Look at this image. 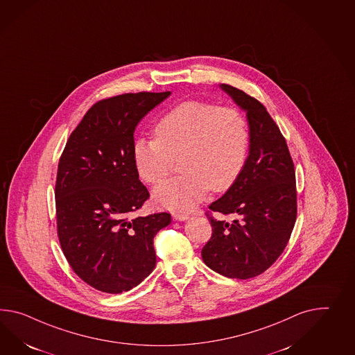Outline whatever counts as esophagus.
<instances>
[{"label": "esophagus", "mask_w": 355, "mask_h": 355, "mask_svg": "<svg viewBox=\"0 0 355 355\" xmlns=\"http://www.w3.org/2000/svg\"><path fill=\"white\" fill-rule=\"evenodd\" d=\"M173 218L175 220H179V221H184V220H188L189 215L188 214H180V212H175L173 215Z\"/></svg>", "instance_id": "1"}]
</instances>
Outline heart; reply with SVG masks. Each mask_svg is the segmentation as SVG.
I'll return each mask as SVG.
<instances>
[{"instance_id":"obj_1","label":"heart","mask_w":355,"mask_h":355,"mask_svg":"<svg viewBox=\"0 0 355 355\" xmlns=\"http://www.w3.org/2000/svg\"><path fill=\"white\" fill-rule=\"evenodd\" d=\"M155 139H137L132 159L139 178L159 184L180 161L182 176L153 191L155 205L188 212L209 191H229L245 170L250 131L236 108H220L205 101H185L164 114L155 128Z\"/></svg>"}]
</instances>
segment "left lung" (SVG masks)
Returning a JSON list of instances; mask_svg holds the SVG:
<instances>
[{
	"label": "left lung",
	"instance_id": "1",
	"mask_svg": "<svg viewBox=\"0 0 355 355\" xmlns=\"http://www.w3.org/2000/svg\"><path fill=\"white\" fill-rule=\"evenodd\" d=\"M220 87L245 110L250 155L238 182L209 209L212 236L202 248L205 263L227 278L248 279L269 269L290 241L297 215L296 176L286 139L265 107L230 85Z\"/></svg>",
	"mask_w": 355,
	"mask_h": 355
}]
</instances>
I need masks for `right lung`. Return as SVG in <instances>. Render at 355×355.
I'll use <instances>...</instances> for the list:
<instances>
[{
  "instance_id": "right-lung-1",
  "label": "right lung",
  "mask_w": 355,
  "mask_h": 355,
  "mask_svg": "<svg viewBox=\"0 0 355 355\" xmlns=\"http://www.w3.org/2000/svg\"><path fill=\"white\" fill-rule=\"evenodd\" d=\"M170 94H122L95 103L59 159V242L73 272L98 291H128L155 269L153 238L171 223V215L131 218L149 198L135 170L132 146L140 119Z\"/></svg>"
}]
</instances>
